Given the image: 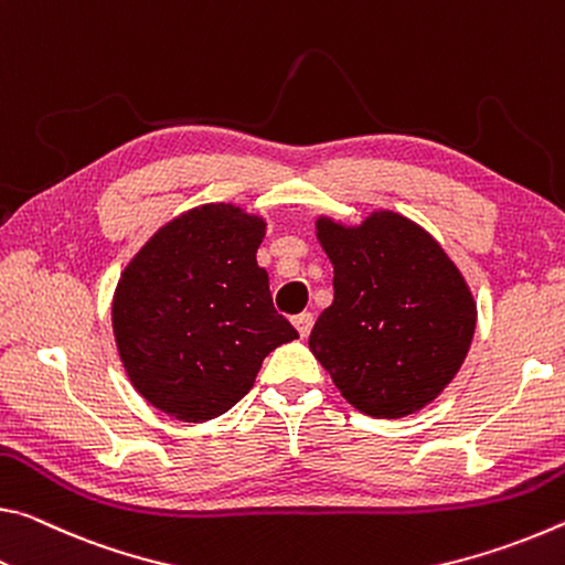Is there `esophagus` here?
<instances>
[{
	"label": "esophagus",
	"mask_w": 565,
	"mask_h": 565,
	"mask_svg": "<svg viewBox=\"0 0 565 565\" xmlns=\"http://www.w3.org/2000/svg\"><path fill=\"white\" fill-rule=\"evenodd\" d=\"M292 326H295V330L300 332V338H308L310 330H312V316H310V312H300V316L292 318Z\"/></svg>",
	"instance_id": "esophagus-1"
}]
</instances>
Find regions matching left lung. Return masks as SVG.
<instances>
[{"mask_svg": "<svg viewBox=\"0 0 565 565\" xmlns=\"http://www.w3.org/2000/svg\"><path fill=\"white\" fill-rule=\"evenodd\" d=\"M332 265L330 308L310 350L345 401L373 418L423 411L458 375L478 308L463 273L418 222L373 210L358 225L318 215Z\"/></svg>", "mask_w": 565, "mask_h": 565, "instance_id": "obj_1", "label": "left lung"}]
</instances>
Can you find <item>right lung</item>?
I'll list each match as a JSON object with an SVG mask.
<instances>
[{
  "label": "right lung",
  "instance_id": "add662e5",
  "mask_svg": "<svg viewBox=\"0 0 565 565\" xmlns=\"http://www.w3.org/2000/svg\"><path fill=\"white\" fill-rule=\"evenodd\" d=\"M267 220L233 202L180 212L137 249L113 295L119 360L137 393L182 423L227 413L275 348L298 338L257 265Z\"/></svg>",
  "mask_w": 565,
  "mask_h": 565
}]
</instances>
